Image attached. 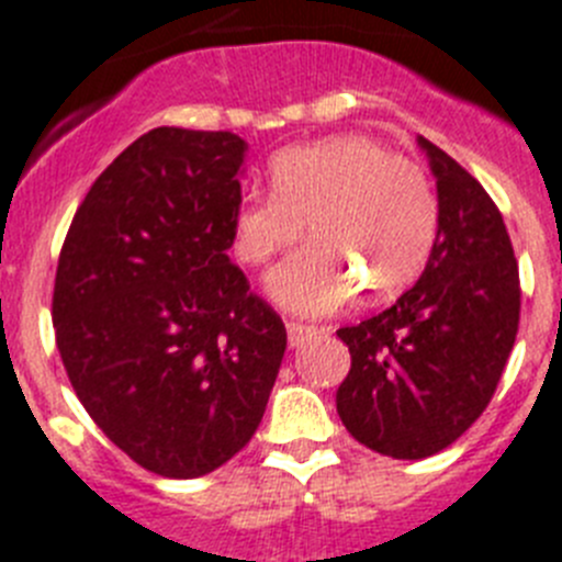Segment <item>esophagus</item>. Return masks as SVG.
Returning <instances> with one entry per match:
<instances>
[{"label": "esophagus", "mask_w": 562, "mask_h": 562, "mask_svg": "<svg viewBox=\"0 0 562 562\" xmlns=\"http://www.w3.org/2000/svg\"><path fill=\"white\" fill-rule=\"evenodd\" d=\"M316 325H305V322H288V344L291 347H302L311 336H316Z\"/></svg>", "instance_id": "obj_1"}]
</instances>
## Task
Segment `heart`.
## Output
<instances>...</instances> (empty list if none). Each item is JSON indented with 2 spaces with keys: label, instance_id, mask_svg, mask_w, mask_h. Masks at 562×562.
I'll list each match as a JSON object with an SVG mask.
<instances>
[{
  "label": "heart",
  "instance_id": "1",
  "mask_svg": "<svg viewBox=\"0 0 562 562\" xmlns=\"http://www.w3.org/2000/svg\"><path fill=\"white\" fill-rule=\"evenodd\" d=\"M271 193L246 195L232 215V249L266 266L302 237L313 244L269 274V293L305 316L338 311L361 285L386 300L423 271L437 240L439 201L406 156L367 134H338L280 150Z\"/></svg>",
  "mask_w": 562,
  "mask_h": 562
}]
</instances>
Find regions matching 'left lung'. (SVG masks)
Returning a JSON list of instances; mask_svg holds the SVG:
<instances>
[{
	"instance_id": "obj_1",
	"label": "left lung",
	"mask_w": 562,
	"mask_h": 562,
	"mask_svg": "<svg viewBox=\"0 0 562 562\" xmlns=\"http://www.w3.org/2000/svg\"><path fill=\"white\" fill-rule=\"evenodd\" d=\"M437 179L439 226L426 271L401 300L341 327L350 375L344 428L392 459H426L487 408L520 318L518 260L502 212L457 159L417 139Z\"/></svg>"
}]
</instances>
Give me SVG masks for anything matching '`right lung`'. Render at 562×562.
<instances>
[{"mask_svg":"<svg viewBox=\"0 0 562 562\" xmlns=\"http://www.w3.org/2000/svg\"><path fill=\"white\" fill-rule=\"evenodd\" d=\"M246 143L154 128L98 176L58 257L60 361L100 431L165 479L229 462L260 426L285 325L226 249Z\"/></svg>","mask_w":562,"mask_h":562,"instance_id":"1","label":"right lung"}]
</instances>
